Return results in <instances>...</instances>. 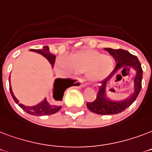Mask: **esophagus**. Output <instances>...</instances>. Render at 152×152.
<instances>
[{
  "label": "esophagus",
  "instance_id": "obj_1",
  "mask_svg": "<svg viewBox=\"0 0 152 152\" xmlns=\"http://www.w3.org/2000/svg\"><path fill=\"white\" fill-rule=\"evenodd\" d=\"M76 84L80 86V87H85V85H84V84H83V83H76Z\"/></svg>",
  "mask_w": 152,
  "mask_h": 152
}]
</instances>
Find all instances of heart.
Returning a JSON list of instances; mask_svg holds the SVG:
<instances>
[{"mask_svg": "<svg viewBox=\"0 0 152 152\" xmlns=\"http://www.w3.org/2000/svg\"><path fill=\"white\" fill-rule=\"evenodd\" d=\"M56 65L71 73H85L87 80L95 83L105 80L113 72L115 62L109 55L87 49L72 53L67 58L58 57Z\"/></svg>", "mask_w": 152, "mask_h": 152, "instance_id": "heart-1", "label": "heart"}]
</instances>
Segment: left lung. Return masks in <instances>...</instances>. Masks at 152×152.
I'll return each instance as SVG.
<instances>
[{
	"mask_svg": "<svg viewBox=\"0 0 152 152\" xmlns=\"http://www.w3.org/2000/svg\"><path fill=\"white\" fill-rule=\"evenodd\" d=\"M115 59L117 64L113 70L107 78L102 82V85L99 88L97 97L92 102H88L87 107L93 113L101 115H113L121 113L127 109L137 99L141 89L142 76L143 70L139 60L136 56L130 53L129 51L118 49L113 50L112 48H104ZM131 69L135 72L132 78L133 89L129 96L121 100H112L107 95L108 91L115 92L113 88L108 89V82L121 71L123 74H127Z\"/></svg>",
	"mask_w": 152,
	"mask_h": 152,
	"instance_id": "left-lung-1",
	"label": "left lung"
}]
</instances>
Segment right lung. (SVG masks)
<instances>
[{"label": "right lung", "mask_w": 152, "mask_h": 152, "mask_svg": "<svg viewBox=\"0 0 152 152\" xmlns=\"http://www.w3.org/2000/svg\"><path fill=\"white\" fill-rule=\"evenodd\" d=\"M30 51L35 52L37 53L41 54L42 56H43L50 62L51 67L53 68L56 56L51 53L48 46H43V48L39 49V50H30ZM73 83L74 80H71L70 79H55L54 83H53V99H54L53 102L50 103L46 100V98H45L39 103L36 104L34 106H25L22 103H20V101L16 99V97H15L12 91V88L10 83V76H9V89H10L11 95L12 96L14 101L25 112H27V113H29L31 115L34 116L51 115V114H54L57 112H58L61 108L60 104H61V102L62 101V98H63V95H64V91L70 88V87H72V86H73Z\"/></svg>", "instance_id": "obj_1"}]
</instances>
